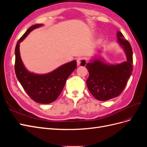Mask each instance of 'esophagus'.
I'll return each mask as SVG.
<instances>
[{
    "label": "esophagus",
    "mask_w": 147,
    "mask_h": 147,
    "mask_svg": "<svg viewBox=\"0 0 147 147\" xmlns=\"http://www.w3.org/2000/svg\"><path fill=\"white\" fill-rule=\"evenodd\" d=\"M78 66H85L86 65V60L83 57H79L77 60Z\"/></svg>",
    "instance_id": "esophagus-1"
}]
</instances>
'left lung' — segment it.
I'll list each match as a JSON object with an SVG mask.
<instances>
[{
	"instance_id": "1",
	"label": "left lung",
	"mask_w": 147,
	"mask_h": 147,
	"mask_svg": "<svg viewBox=\"0 0 147 147\" xmlns=\"http://www.w3.org/2000/svg\"><path fill=\"white\" fill-rule=\"evenodd\" d=\"M118 42L125 51L127 61L121 64L110 65L95 59L88 63L89 72L86 84L95 98L105 101L118 96L125 88L132 72V50L130 43L121 32H117Z\"/></svg>"
}]
</instances>
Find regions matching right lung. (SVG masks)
Instances as JSON below:
<instances>
[{"label": "right lung", "instance_id": "1", "mask_svg": "<svg viewBox=\"0 0 147 147\" xmlns=\"http://www.w3.org/2000/svg\"><path fill=\"white\" fill-rule=\"evenodd\" d=\"M37 24L30 27L18 41L15 47V70L16 77L31 99L40 104H50L57 99L63 91L67 79L77 68L73 61L44 75L30 73L24 66L20 53V43L32 30L40 27Z\"/></svg>", "mask_w": 147, "mask_h": 147}]
</instances>
